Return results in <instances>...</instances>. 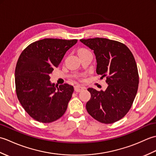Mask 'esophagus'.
I'll list each match as a JSON object with an SVG mask.
<instances>
[{
  "label": "esophagus",
  "instance_id": "obj_1",
  "mask_svg": "<svg viewBox=\"0 0 156 156\" xmlns=\"http://www.w3.org/2000/svg\"><path fill=\"white\" fill-rule=\"evenodd\" d=\"M83 90H84V87H81V86H80V85H76L74 87V90L76 92H80V91Z\"/></svg>",
  "mask_w": 156,
  "mask_h": 156
}]
</instances>
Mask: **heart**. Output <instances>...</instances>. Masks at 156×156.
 Listing matches in <instances>:
<instances>
[{
  "label": "heart",
  "instance_id": "1",
  "mask_svg": "<svg viewBox=\"0 0 156 156\" xmlns=\"http://www.w3.org/2000/svg\"><path fill=\"white\" fill-rule=\"evenodd\" d=\"M90 51L88 50V49L86 48H80L78 50V55H82V54H87V53H90Z\"/></svg>",
  "mask_w": 156,
  "mask_h": 156
}]
</instances>
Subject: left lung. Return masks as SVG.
<instances>
[{
    "instance_id": "8db88e82",
    "label": "left lung",
    "mask_w": 156,
    "mask_h": 156,
    "mask_svg": "<svg viewBox=\"0 0 156 156\" xmlns=\"http://www.w3.org/2000/svg\"><path fill=\"white\" fill-rule=\"evenodd\" d=\"M94 51L97 73L106 76L108 87L105 91L88 88L91 97L86 108L89 115L102 123L120 120L131 108L136 96L139 74L133 55L121 42L106 38L80 39Z\"/></svg>"
}]
</instances>
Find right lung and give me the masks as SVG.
I'll use <instances>...</instances> for the list:
<instances>
[{
    "label": "right lung",
    "mask_w": 156,
    "mask_h": 156,
    "mask_svg": "<svg viewBox=\"0 0 156 156\" xmlns=\"http://www.w3.org/2000/svg\"><path fill=\"white\" fill-rule=\"evenodd\" d=\"M77 41L46 38L29 45L20 55L15 74L16 93L23 108L35 120L49 123L65 113L74 87L68 84L55 87L49 75Z\"/></svg>",
    "instance_id": "1"
}]
</instances>
